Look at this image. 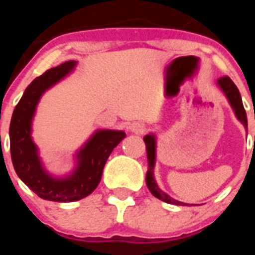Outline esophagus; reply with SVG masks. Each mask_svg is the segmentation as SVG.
<instances>
[{"label":"esophagus","instance_id":"obj_1","mask_svg":"<svg viewBox=\"0 0 255 255\" xmlns=\"http://www.w3.org/2000/svg\"><path fill=\"white\" fill-rule=\"evenodd\" d=\"M129 129L132 130L133 133H135V134H142V133L145 132L146 127L142 122H133L132 125L129 126Z\"/></svg>","mask_w":255,"mask_h":255}]
</instances>
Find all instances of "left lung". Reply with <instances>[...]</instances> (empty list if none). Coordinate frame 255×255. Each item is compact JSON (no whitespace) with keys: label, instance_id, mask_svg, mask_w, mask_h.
Here are the masks:
<instances>
[{"label":"left lung","instance_id":"obj_1","mask_svg":"<svg viewBox=\"0 0 255 255\" xmlns=\"http://www.w3.org/2000/svg\"><path fill=\"white\" fill-rule=\"evenodd\" d=\"M218 86L221 87L223 92H225L226 97L230 101L231 106H232L233 111H235L236 116L242 123H243L244 127H248V121H247V113L246 110L243 107V102H242L241 94H239L237 86L235 85V82L232 81L228 76H223L220 78L217 81ZM144 143H145L146 148V158H148V171H146L145 176V182L146 186H148L149 191L151 192L153 196H155L156 199L161 200V201L166 202V204L171 205H187L184 202L176 201V200L171 199L170 196L165 194V192L161 191L159 189V186L156 185L155 180H154V164H155V137L153 134H146L144 137Z\"/></svg>","mask_w":255,"mask_h":255}]
</instances>
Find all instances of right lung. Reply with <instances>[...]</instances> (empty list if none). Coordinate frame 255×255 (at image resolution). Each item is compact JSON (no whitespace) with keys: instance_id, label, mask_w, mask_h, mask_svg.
<instances>
[{"instance_id":"obj_1","label":"right lung","mask_w":255,"mask_h":255,"mask_svg":"<svg viewBox=\"0 0 255 255\" xmlns=\"http://www.w3.org/2000/svg\"><path fill=\"white\" fill-rule=\"evenodd\" d=\"M75 65L76 61H65L33 80L17 104L9 125L14 170L33 192L48 201L71 202L89 196L100 184L110 154L126 137L122 130H97L79 150L78 165L71 175L58 179L44 170L37 146L30 137L33 116L40 96L71 73Z\"/></svg>"}]
</instances>
